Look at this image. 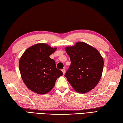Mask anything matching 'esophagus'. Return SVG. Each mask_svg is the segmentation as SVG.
<instances>
[{"label":"esophagus","instance_id":"1","mask_svg":"<svg viewBox=\"0 0 123 123\" xmlns=\"http://www.w3.org/2000/svg\"><path fill=\"white\" fill-rule=\"evenodd\" d=\"M62 72H63V74H65V73H66V70L64 69H62Z\"/></svg>","mask_w":123,"mask_h":123}]
</instances>
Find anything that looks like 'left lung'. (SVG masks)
<instances>
[{
	"instance_id": "left-lung-1",
	"label": "left lung",
	"mask_w": 123,
	"mask_h": 123,
	"mask_svg": "<svg viewBox=\"0 0 123 123\" xmlns=\"http://www.w3.org/2000/svg\"><path fill=\"white\" fill-rule=\"evenodd\" d=\"M66 51L71 64L64 76L77 92L85 93L91 91L102 75L104 60L100 54L94 48L81 42L66 47Z\"/></svg>"
}]
</instances>
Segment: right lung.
I'll list each match as a JSON object with an SVG mask.
<instances>
[{
  "label": "right lung",
  "instance_id": "right-lung-1",
  "mask_svg": "<svg viewBox=\"0 0 123 123\" xmlns=\"http://www.w3.org/2000/svg\"><path fill=\"white\" fill-rule=\"evenodd\" d=\"M56 49L45 43H38L27 49L20 57L19 68L22 80L34 92L40 94L48 93L57 79L63 74L49 57Z\"/></svg>",
  "mask_w": 123,
  "mask_h": 123
}]
</instances>
